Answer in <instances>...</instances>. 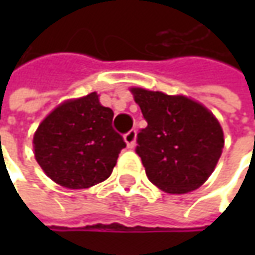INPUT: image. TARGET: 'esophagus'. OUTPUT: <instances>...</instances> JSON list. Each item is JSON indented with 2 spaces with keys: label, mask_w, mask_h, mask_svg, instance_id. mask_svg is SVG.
Here are the masks:
<instances>
[{
  "label": "esophagus",
  "mask_w": 255,
  "mask_h": 255,
  "mask_svg": "<svg viewBox=\"0 0 255 255\" xmlns=\"http://www.w3.org/2000/svg\"><path fill=\"white\" fill-rule=\"evenodd\" d=\"M123 137H125V142L128 144V147H129V149H133V147H134V143H136V130H133V129L132 130H129Z\"/></svg>",
  "instance_id": "1"
}]
</instances>
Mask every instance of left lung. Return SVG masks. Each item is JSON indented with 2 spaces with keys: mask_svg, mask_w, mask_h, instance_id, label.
I'll use <instances>...</instances> for the list:
<instances>
[{
  "mask_svg": "<svg viewBox=\"0 0 255 255\" xmlns=\"http://www.w3.org/2000/svg\"><path fill=\"white\" fill-rule=\"evenodd\" d=\"M147 126L137 133L136 153L147 179L170 194L199 189L210 177L224 147L219 121L186 96L132 88Z\"/></svg>",
  "mask_w": 255,
  "mask_h": 255,
  "instance_id": "left-lung-1",
  "label": "left lung"
}]
</instances>
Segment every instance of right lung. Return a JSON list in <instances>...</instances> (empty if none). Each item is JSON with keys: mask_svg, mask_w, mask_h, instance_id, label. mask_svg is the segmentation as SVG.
<instances>
[{"mask_svg": "<svg viewBox=\"0 0 255 255\" xmlns=\"http://www.w3.org/2000/svg\"><path fill=\"white\" fill-rule=\"evenodd\" d=\"M113 111L96 92L71 99L49 113L34 134L35 159L49 179L68 189L106 180L126 143L112 128Z\"/></svg>", "mask_w": 255, "mask_h": 255, "instance_id": "add662e5", "label": "right lung"}]
</instances>
